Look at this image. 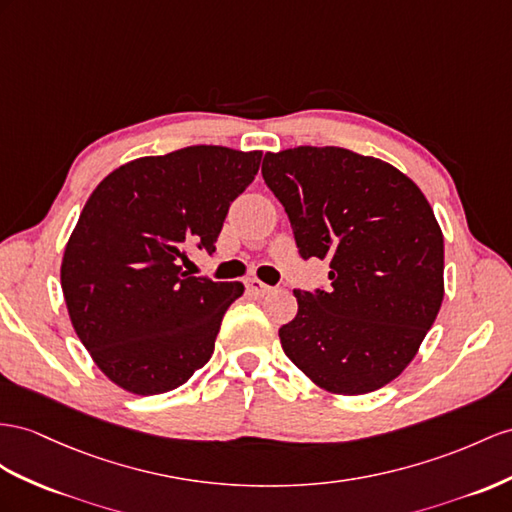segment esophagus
Wrapping results in <instances>:
<instances>
[{"label": "esophagus", "mask_w": 512, "mask_h": 512, "mask_svg": "<svg viewBox=\"0 0 512 512\" xmlns=\"http://www.w3.org/2000/svg\"><path fill=\"white\" fill-rule=\"evenodd\" d=\"M246 290L248 292H253V294H257V296H264L266 292H270L272 287L270 285H266L264 281H259V279H248L246 281Z\"/></svg>", "instance_id": "34e87169"}]
</instances>
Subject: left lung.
<instances>
[{
    "label": "left lung",
    "instance_id": "1",
    "mask_svg": "<svg viewBox=\"0 0 512 512\" xmlns=\"http://www.w3.org/2000/svg\"><path fill=\"white\" fill-rule=\"evenodd\" d=\"M266 186L303 259H329V290H294L285 355L342 396L381 389L411 363L443 300V235L398 168L342 147L266 153Z\"/></svg>",
    "mask_w": 512,
    "mask_h": 512
}]
</instances>
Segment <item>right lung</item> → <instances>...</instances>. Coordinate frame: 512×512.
<instances>
[{
  "instance_id": "1",
  "label": "right lung",
  "mask_w": 512,
  "mask_h": 512,
  "mask_svg": "<svg viewBox=\"0 0 512 512\" xmlns=\"http://www.w3.org/2000/svg\"><path fill=\"white\" fill-rule=\"evenodd\" d=\"M261 151L194 144L138 157L103 179L64 248L60 281L77 337L110 381L155 396L214 352L242 283L188 277V248L212 255Z\"/></svg>"
}]
</instances>
